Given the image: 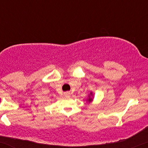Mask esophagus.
Masks as SVG:
<instances>
[{
	"label": "esophagus",
	"instance_id": "1",
	"mask_svg": "<svg viewBox=\"0 0 148 148\" xmlns=\"http://www.w3.org/2000/svg\"><path fill=\"white\" fill-rule=\"evenodd\" d=\"M69 95V92H65V95Z\"/></svg>",
	"mask_w": 148,
	"mask_h": 148
}]
</instances>
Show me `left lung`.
<instances>
[{
    "instance_id": "obj_1",
    "label": "left lung",
    "mask_w": 148,
    "mask_h": 148,
    "mask_svg": "<svg viewBox=\"0 0 148 148\" xmlns=\"http://www.w3.org/2000/svg\"><path fill=\"white\" fill-rule=\"evenodd\" d=\"M92 100L91 98H89V99H88V100H89V101H90V100Z\"/></svg>"
}]
</instances>
